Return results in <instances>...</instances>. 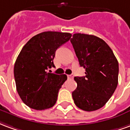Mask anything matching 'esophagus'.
I'll return each mask as SVG.
<instances>
[{
	"mask_svg": "<svg viewBox=\"0 0 130 130\" xmlns=\"http://www.w3.org/2000/svg\"><path fill=\"white\" fill-rule=\"evenodd\" d=\"M68 78H70V79H73L74 75L73 74H69V75H68Z\"/></svg>",
	"mask_w": 130,
	"mask_h": 130,
	"instance_id": "esophagus-1",
	"label": "esophagus"
}]
</instances>
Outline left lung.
<instances>
[{
  "label": "left lung",
  "mask_w": 130,
  "mask_h": 130,
  "mask_svg": "<svg viewBox=\"0 0 130 130\" xmlns=\"http://www.w3.org/2000/svg\"><path fill=\"white\" fill-rule=\"evenodd\" d=\"M86 76H75L74 104L86 111L105 105L114 93L118 80V62L109 46L95 35L75 33L70 40Z\"/></svg>",
  "instance_id": "8db88e82"
}]
</instances>
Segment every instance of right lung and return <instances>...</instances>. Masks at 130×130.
Here are the masks:
<instances>
[{
	"label": "right lung",
	"mask_w": 130,
	"mask_h": 130,
	"mask_svg": "<svg viewBox=\"0 0 130 130\" xmlns=\"http://www.w3.org/2000/svg\"><path fill=\"white\" fill-rule=\"evenodd\" d=\"M72 37L69 32L47 31L32 37L16 60L14 75L21 100L35 110H44L56 104L60 88L68 77L47 70L54 66L57 48Z\"/></svg>",
	"instance_id": "add662e5"
}]
</instances>
